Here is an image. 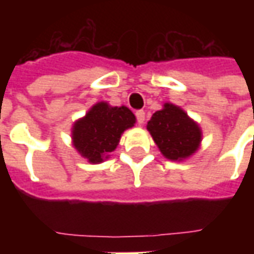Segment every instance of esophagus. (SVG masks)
Listing matches in <instances>:
<instances>
[{"label": "esophagus", "instance_id": "obj_1", "mask_svg": "<svg viewBox=\"0 0 254 254\" xmlns=\"http://www.w3.org/2000/svg\"><path fill=\"white\" fill-rule=\"evenodd\" d=\"M136 118H137V124H138V125H141V124H144V121H145V113H144V110H137V111H136Z\"/></svg>", "mask_w": 254, "mask_h": 254}]
</instances>
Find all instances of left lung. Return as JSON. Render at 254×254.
Returning <instances> with one entry per match:
<instances>
[{
    "label": "left lung",
    "instance_id": "1",
    "mask_svg": "<svg viewBox=\"0 0 254 254\" xmlns=\"http://www.w3.org/2000/svg\"><path fill=\"white\" fill-rule=\"evenodd\" d=\"M154 141L170 160H184L196 152L201 143V129L181 107L165 103L147 124Z\"/></svg>",
    "mask_w": 254,
    "mask_h": 254
}]
</instances>
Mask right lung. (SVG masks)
Returning <instances> with one entry per match:
<instances>
[{
	"instance_id": "right-lung-1",
	"label": "right lung",
	"mask_w": 254,
	"mask_h": 254,
	"mask_svg": "<svg viewBox=\"0 0 254 254\" xmlns=\"http://www.w3.org/2000/svg\"><path fill=\"white\" fill-rule=\"evenodd\" d=\"M136 124V117L125 106L113 107L106 102L92 106L85 117L74 122V148L91 163H100L117 148L124 130Z\"/></svg>"
}]
</instances>
